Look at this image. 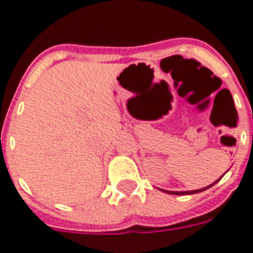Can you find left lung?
Masks as SVG:
<instances>
[{"instance_id":"left-lung-1","label":"left lung","mask_w":253,"mask_h":253,"mask_svg":"<svg viewBox=\"0 0 253 253\" xmlns=\"http://www.w3.org/2000/svg\"><path fill=\"white\" fill-rule=\"evenodd\" d=\"M223 176H224V175H223ZM220 178H222V177H220ZM220 178H218V180H216L215 182H214V184H216V182H218V181L220 180ZM214 184L209 185V186L204 187V189L193 190V191H166V190H162V191H165V193H167V194H172V195H190V194H196V193H200V191H204V190H207V189H209V187L213 186Z\"/></svg>"}]
</instances>
